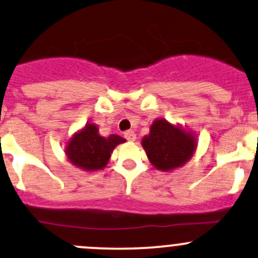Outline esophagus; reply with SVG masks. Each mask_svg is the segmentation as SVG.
Returning a JSON list of instances; mask_svg holds the SVG:
<instances>
[{
	"mask_svg": "<svg viewBox=\"0 0 258 258\" xmlns=\"http://www.w3.org/2000/svg\"><path fill=\"white\" fill-rule=\"evenodd\" d=\"M124 138H126L127 141H130V142H134V141H136V134L134 131H126L124 132Z\"/></svg>",
	"mask_w": 258,
	"mask_h": 258,
	"instance_id": "esophagus-1",
	"label": "esophagus"
}]
</instances>
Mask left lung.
Wrapping results in <instances>:
<instances>
[{
    "instance_id": "obj_1",
    "label": "left lung",
    "mask_w": 258,
    "mask_h": 258,
    "mask_svg": "<svg viewBox=\"0 0 258 258\" xmlns=\"http://www.w3.org/2000/svg\"><path fill=\"white\" fill-rule=\"evenodd\" d=\"M147 157L155 169L171 171L181 168L191 159L197 147L192 132L180 124H172L165 118H157L151 126L149 135L142 138Z\"/></svg>"
}]
</instances>
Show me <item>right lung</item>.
<instances>
[{
    "mask_svg": "<svg viewBox=\"0 0 258 258\" xmlns=\"http://www.w3.org/2000/svg\"><path fill=\"white\" fill-rule=\"evenodd\" d=\"M123 142L126 140L117 135L101 137L97 124L88 122L72 136L64 153L71 164L77 168L84 171H97L105 168L115 147Z\"/></svg>",
    "mask_w": 258,
    "mask_h": 258,
    "instance_id": "obj_1",
    "label": "right lung"
}]
</instances>
